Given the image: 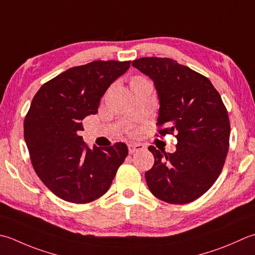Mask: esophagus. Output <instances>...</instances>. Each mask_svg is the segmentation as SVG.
<instances>
[{
  "mask_svg": "<svg viewBox=\"0 0 255 255\" xmlns=\"http://www.w3.org/2000/svg\"><path fill=\"white\" fill-rule=\"evenodd\" d=\"M144 147L143 144L141 143H134V142H130L128 144V151L129 153H133V152H137L139 150H142Z\"/></svg>",
  "mask_w": 255,
  "mask_h": 255,
  "instance_id": "1",
  "label": "esophagus"
}]
</instances>
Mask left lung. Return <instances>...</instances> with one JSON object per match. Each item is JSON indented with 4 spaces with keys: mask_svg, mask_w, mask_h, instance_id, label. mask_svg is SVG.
I'll return each mask as SVG.
<instances>
[{
    "mask_svg": "<svg viewBox=\"0 0 255 255\" xmlns=\"http://www.w3.org/2000/svg\"><path fill=\"white\" fill-rule=\"evenodd\" d=\"M132 66L151 79L159 99L161 136L177 133L173 153L153 146L149 190L160 200L184 204L206 193L221 173L229 150L230 121L220 94L203 75L171 58L142 57Z\"/></svg>",
    "mask_w": 255,
    "mask_h": 255,
    "instance_id": "8db88e82",
    "label": "left lung"
}]
</instances>
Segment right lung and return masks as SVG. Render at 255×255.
<instances>
[{
    "instance_id": "add662e5",
    "label": "right lung",
    "mask_w": 255,
    "mask_h": 255,
    "mask_svg": "<svg viewBox=\"0 0 255 255\" xmlns=\"http://www.w3.org/2000/svg\"><path fill=\"white\" fill-rule=\"evenodd\" d=\"M130 62L95 61L45 83L24 121V138L35 172L65 201L87 203L107 192L128 154L126 143L88 148L82 121L97 114L101 99Z\"/></svg>"
}]
</instances>
